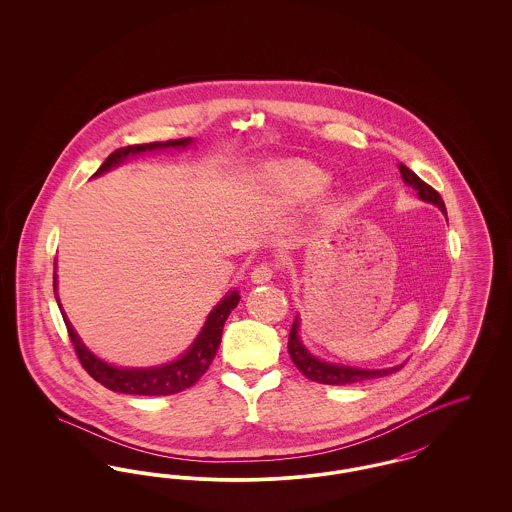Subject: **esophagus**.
Instances as JSON below:
<instances>
[{"label":"esophagus","mask_w":512,"mask_h":512,"mask_svg":"<svg viewBox=\"0 0 512 512\" xmlns=\"http://www.w3.org/2000/svg\"><path fill=\"white\" fill-rule=\"evenodd\" d=\"M270 278H272V267L267 263L253 268V272H251V282L253 284H267V282H270Z\"/></svg>","instance_id":"34e87169"}]
</instances>
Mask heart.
Here are the masks:
<instances>
[{"instance_id": "b5f03b06", "label": "heart", "mask_w": 512, "mask_h": 512, "mask_svg": "<svg viewBox=\"0 0 512 512\" xmlns=\"http://www.w3.org/2000/svg\"><path fill=\"white\" fill-rule=\"evenodd\" d=\"M268 192L276 205L295 207L322 194L330 176L307 161H284L268 169Z\"/></svg>"}]
</instances>
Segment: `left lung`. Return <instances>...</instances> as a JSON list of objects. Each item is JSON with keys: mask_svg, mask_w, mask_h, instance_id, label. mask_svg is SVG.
Returning <instances> with one entry per match:
<instances>
[{"mask_svg": "<svg viewBox=\"0 0 512 512\" xmlns=\"http://www.w3.org/2000/svg\"><path fill=\"white\" fill-rule=\"evenodd\" d=\"M401 178L407 186H411L416 190L418 197L422 201H428L432 205H436L439 211L447 217L445 211V203L441 199V195L428 186L424 180H420L409 167L399 165ZM299 317H295L290 330V340H288V351L292 357L293 365L297 366L305 378L318 382V384H328V386H345V384H357V382H365L372 378H382L388 376L391 372L399 370L403 365L391 366V368H357V366L338 365V363H326L322 359L315 357L305 343L299 338Z\"/></svg>", "mask_w": 512, "mask_h": 512, "instance_id": "left-lung-1", "label": "left lung"}]
</instances>
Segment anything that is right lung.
I'll use <instances>...</instances> for the list:
<instances>
[{"label":"right lung","instance_id":"1","mask_svg":"<svg viewBox=\"0 0 512 512\" xmlns=\"http://www.w3.org/2000/svg\"><path fill=\"white\" fill-rule=\"evenodd\" d=\"M192 142H194L192 138H182V140L153 142V144H142V146L121 147V149L113 151L103 161V165L99 167L92 178L119 167L132 155H140L146 151H159V149H180V147L190 146ZM53 292H57V272H53ZM55 299L61 309L63 320L67 324L69 338L73 341L78 361L96 382L105 386L107 390L126 393V395H172V393L192 388L195 382L205 374L209 365L213 363L217 349H219L224 322L232 313V309L240 303V292L232 290L220 299L219 303L215 305V309L207 315V320H205L201 332L197 334L194 343L176 361L167 363V365L147 366V368L115 366L96 357L76 334L71 320L67 318L63 307H61L57 293H55Z\"/></svg>","mask_w":512,"mask_h":512}]
</instances>
